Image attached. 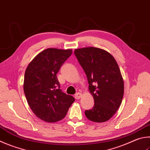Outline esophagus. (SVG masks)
I'll use <instances>...</instances> for the list:
<instances>
[{"instance_id": "1", "label": "esophagus", "mask_w": 150, "mask_h": 150, "mask_svg": "<svg viewBox=\"0 0 150 150\" xmlns=\"http://www.w3.org/2000/svg\"><path fill=\"white\" fill-rule=\"evenodd\" d=\"M82 96H83V94L81 92H77V93L75 95V98L76 99L78 100V99H80L82 97Z\"/></svg>"}]
</instances>
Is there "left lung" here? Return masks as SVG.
<instances>
[{"instance_id": "left-lung-1", "label": "left lung", "mask_w": 150, "mask_h": 150, "mask_svg": "<svg viewBox=\"0 0 150 150\" xmlns=\"http://www.w3.org/2000/svg\"><path fill=\"white\" fill-rule=\"evenodd\" d=\"M75 55L85 72L88 90L94 105L86 110L91 121L105 122L115 115L124 94V82L115 58L105 50L96 47L75 49Z\"/></svg>"}]
</instances>
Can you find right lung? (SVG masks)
<instances>
[{
	"label": "right lung",
	"mask_w": 150,
	"mask_h": 150,
	"mask_svg": "<svg viewBox=\"0 0 150 150\" xmlns=\"http://www.w3.org/2000/svg\"><path fill=\"white\" fill-rule=\"evenodd\" d=\"M71 54V49H45L25 70L23 90L27 101L35 115L45 122L62 120L75 101L72 96L62 92L56 76Z\"/></svg>",
	"instance_id": "obj_1"
}]
</instances>
